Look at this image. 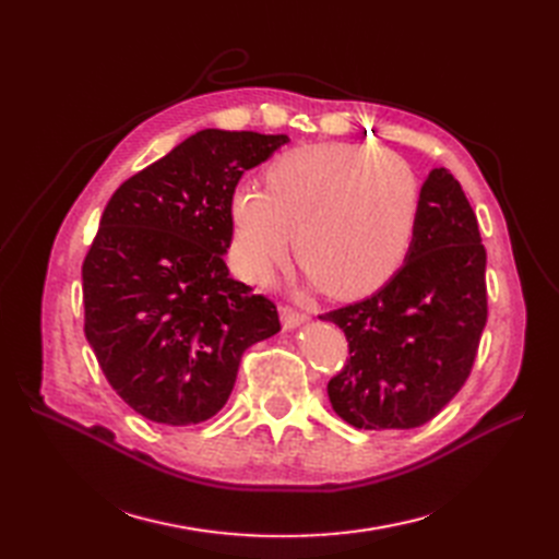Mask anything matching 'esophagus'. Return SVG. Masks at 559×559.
I'll return each instance as SVG.
<instances>
[{"label":"esophagus","mask_w":559,"mask_h":559,"mask_svg":"<svg viewBox=\"0 0 559 559\" xmlns=\"http://www.w3.org/2000/svg\"><path fill=\"white\" fill-rule=\"evenodd\" d=\"M306 319H308L306 312H298V310L292 308V306H284V308H282V326H284V329H296V326H300Z\"/></svg>","instance_id":"1"}]
</instances>
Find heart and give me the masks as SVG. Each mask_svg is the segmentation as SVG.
<instances>
[{
    "instance_id": "b5f03b06",
    "label": "heart",
    "mask_w": 559,
    "mask_h": 559,
    "mask_svg": "<svg viewBox=\"0 0 559 559\" xmlns=\"http://www.w3.org/2000/svg\"><path fill=\"white\" fill-rule=\"evenodd\" d=\"M419 212L413 167L392 151L329 142L292 148L270 163L265 191L230 193L233 253L261 282L289 257L335 298L378 292L408 257Z\"/></svg>"
}]
</instances>
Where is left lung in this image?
Segmentation results:
<instances>
[{
	"instance_id": "obj_1",
	"label": "left lung",
	"mask_w": 559,
	"mask_h": 559,
	"mask_svg": "<svg viewBox=\"0 0 559 559\" xmlns=\"http://www.w3.org/2000/svg\"><path fill=\"white\" fill-rule=\"evenodd\" d=\"M487 253L478 218L445 167L419 191L399 273L378 294L319 314L345 331L349 359L331 378L337 417L357 429H415L464 386L487 324Z\"/></svg>"
}]
</instances>
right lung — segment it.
I'll return each instance as SVG.
<instances>
[{"label":"right lung","mask_w":559,"mask_h":559,"mask_svg":"<svg viewBox=\"0 0 559 559\" xmlns=\"http://www.w3.org/2000/svg\"><path fill=\"white\" fill-rule=\"evenodd\" d=\"M286 134L207 128L118 186L81 267L86 337L105 378L158 425L224 408L242 354L280 331L273 300L233 280L230 193Z\"/></svg>","instance_id":"right-lung-1"}]
</instances>
